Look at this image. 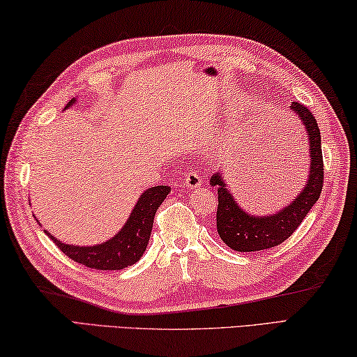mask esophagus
Here are the masks:
<instances>
[{
    "instance_id": "obj_1",
    "label": "esophagus",
    "mask_w": 357,
    "mask_h": 357,
    "mask_svg": "<svg viewBox=\"0 0 357 357\" xmlns=\"http://www.w3.org/2000/svg\"><path fill=\"white\" fill-rule=\"evenodd\" d=\"M201 183H202V178H201V175H199L197 171H190L188 174H186L185 185L188 186L190 190L197 188V186H201Z\"/></svg>"
}]
</instances>
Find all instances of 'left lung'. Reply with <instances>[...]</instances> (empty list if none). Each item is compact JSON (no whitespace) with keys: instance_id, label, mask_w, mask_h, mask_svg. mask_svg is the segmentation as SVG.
<instances>
[{"instance_id":"8db88e82","label":"left lung","mask_w":357,"mask_h":357,"mask_svg":"<svg viewBox=\"0 0 357 357\" xmlns=\"http://www.w3.org/2000/svg\"><path fill=\"white\" fill-rule=\"evenodd\" d=\"M290 108L307 131L310 153L309 178L296 199H293L278 213L268 216L249 215L236 204L234 196L226 188L221 172H215L210 178V185L216 186L218 190V234L234 251L255 252L284 243L299 227V224L303 222L305 215L309 213L321 195L324 171L320 128H318L314 114L304 105L293 102Z\"/></svg>"}]
</instances>
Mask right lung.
<instances>
[{"label":"right lung","mask_w":357,"mask_h":357,"mask_svg":"<svg viewBox=\"0 0 357 357\" xmlns=\"http://www.w3.org/2000/svg\"><path fill=\"white\" fill-rule=\"evenodd\" d=\"M77 100L72 98L66 108L72 106ZM171 192V188L166 185L152 186L142 192L137 199V204L131 210L127 222L119 232L108 241L97 246H73L64 245L54 238V235L45 234L53 240L67 257L78 261L87 268L93 270H123V268L135 265L149 245L150 232L153 227V218L156 210Z\"/></svg>","instance_id":"add662e5"}]
</instances>
